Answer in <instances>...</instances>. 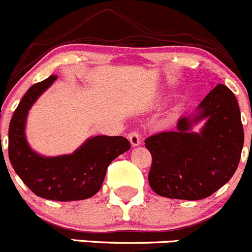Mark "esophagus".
<instances>
[{
  "label": "esophagus",
  "mask_w": 252,
  "mask_h": 252,
  "mask_svg": "<svg viewBox=\"0 0 252 252\" xmlns=\"http://www.w3.org/2000/svg\"><path fill=\"white\" fill-rule=\"evenodd\" d=\"M127 137H128V141L131 142V144L133 147L139 146V143H141V136H139V133L137 131H131Z\"/></svg>",
  "instance_id": "obj_1"
}]
</instances>
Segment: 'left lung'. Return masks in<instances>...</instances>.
<instances>
[{
	"mask_svg": "<svg viewBox=\"0 0 252 252\" xmlns=\"http://www.w3.org/2000/svg\"><path fill=\"white\" fill-rule=\"evenodd\" d=\"M206 118L200 134L192 123ZM152 154L148 181L159 196L196 201L210 197L236 171L244 146L240 109L233 92L214 87L191 120L181 118L175 131L153 134L144 141Z\"/></svg>",
	"mask_w": 252,
	"mask_h": 252,
	"instance_id": "obj_1",
	"label": "left lung"
}]
</instances>
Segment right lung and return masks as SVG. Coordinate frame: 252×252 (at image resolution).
<instances>
[{
	"mask_svg": "<svg viewBox=\"0 0 252 252\" xmlns=\"http://www.w3.org/2000/svg\"><path fill=\"white\" fill-rule=\"evenodd\" d=\"M56 78L52 74L32 86L14 110L8 129L9 161L39 197L64 202L86 200L100 190L109 164L131 144L121 136H95L68 156L46 158L32 151L24 134L28 110Z\"/></svg>",
	"mask_w": 252,
	"mask_h": 252,
	"instance_id": "right-lung-1",
	"label": "right lung"
}]
</instances>
